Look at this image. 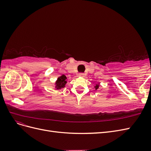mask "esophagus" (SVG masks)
Listing matches in <instances>:
<instances>
[{
  "instance_id": "obj_1",
  "label": "esophagus",
  "mask_w": 151,
  "mask_h": 151,
  "mask_svg": "<svg viewBox=\"0 0 151 151\" xmlns=\"http://www.w3.org/2000/svg\"><path fill=\"white\" fill-rule=\"evenodd\" d=\"M79 76H80V77H84V73H79Z\"/></svg>"
}]
</instances>
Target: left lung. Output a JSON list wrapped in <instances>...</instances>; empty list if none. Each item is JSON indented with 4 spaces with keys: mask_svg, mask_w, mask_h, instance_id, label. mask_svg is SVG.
Returning <instances> with one entry per match:
<instances>
[{
    "mask_svg": "<svg viewBox=\"0 0 151 151\" xmlns=\"http://www.w3.org/2000/svg\"><path fill=\"white\" fill-rule=\"evenodd\" d=\"M99 84H96V86H94V88H95V89H98V88H99Z\"/></svg>",
    "mask_w": 151,
    "mask_h": 151,
    "instance_id": "obj_1",
    "label": "left lung"
}]
</instances>
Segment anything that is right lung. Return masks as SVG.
<instances>
[{"instance_id": "right-lung-1", "label": "right lung", "mask_w": 151, "mask_h": 151, "mask_svg": "<svg viewBox=\"0 0 151 151\" xmlns=\"http://www.w3.org/2000/svg\"><path fill=\"white\" fill-rule=\"evenodd\" d=\"M66 79L67 77L64 75H62V76L59 77L55 83V88L57 89H60L64 88L67 83Z\"/></svg>"}]
</instances>
